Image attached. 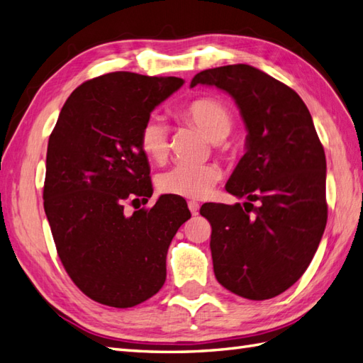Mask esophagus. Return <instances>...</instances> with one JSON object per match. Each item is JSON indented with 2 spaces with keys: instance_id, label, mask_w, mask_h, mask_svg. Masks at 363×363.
Returning a JSON list of instances; mask_svg holds the SVG:
<instances>
[{
  "instance_id": "esophagus-1",
  "label": "esophagus",
  "mask_w": 363,
  "mask_h": 363,
  "mask_svg": "<svg viewBox=\"0 0 363 363\" xmlns=\"http://www.w3.org/2000/svg\"><path fill=\"white\" fill-rule=\"evenodd\" d=\"M189 208H190L191 215H198V212H199V202L189 201Z\"/></svg>"
}]
</instances>
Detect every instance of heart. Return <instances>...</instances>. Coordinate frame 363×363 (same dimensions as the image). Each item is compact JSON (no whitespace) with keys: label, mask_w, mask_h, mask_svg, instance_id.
Returning a JSON list of instances; mask_svg holds the SVG:
<instances>
[{"label":"heart","mask_w":363,"mask_h":363,"mask_svg":"<svg viewBox=\"0 0 363 363\" xmlns=\"http://www.w3.org/2000/svg\"><path fill=\"white\" fill-rule=\"evenodd\" d=\"M185 122L198 126L212 142L224 140L233 126V116L223 102L201 97L179 109ZM168 125L162 116L153 114L143 122L139 142L145 156L153 162H162L168 155ZM221 172L213 164H178L159 174L157 187L168 195L184 198H204L220 181Z\"/></svg>","instance_id":"b5f03b06"}]
</instances>
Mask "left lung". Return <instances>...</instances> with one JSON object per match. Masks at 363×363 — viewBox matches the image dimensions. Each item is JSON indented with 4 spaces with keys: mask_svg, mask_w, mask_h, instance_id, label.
Instances as JSON below:
<instances>
[{
    "mask_svg": "<svg viewBox=\"0 0 363 363\" xmlns=\"http://www.w3.org/2000/svg\"><path fill=\"white\" fill-rule=\"evenodd\" d=\"M196 85L227 92L247 130L246 153L225 184L246 201L199 210L212 224L215 277L240 297L272 298L305 274L323 237L325 150L297 92L257 67L201 71L190 88Z\"/></svg>",
    "mask_w": 363,
    "mask_h": 363,
    "instance_id": "8db88e82",
    "label": "left lung"
}]
</instances>
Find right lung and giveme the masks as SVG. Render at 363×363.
<instances>
[{
  "label": "right lung",
  "mask_w": 363,
  "mask_h": 363,
  "mask_svg": "<svg viewBox=\"0 0 363 363\" xmlns=\"http://www.w3.org/2000/svg\"><path fill=\"white\" fill-rule=\"evenodd\" d=\"M182 85L178 77L100 75L74 89L49 138L43 199L58 257L102 305L131 308L153 297L165 283L168 246L191 216L174 195L133 215L123 210L126 199L153 195L140 128Z\"/></svg>",
  "instance_id": "right-lung-1"
}]
</instances>
